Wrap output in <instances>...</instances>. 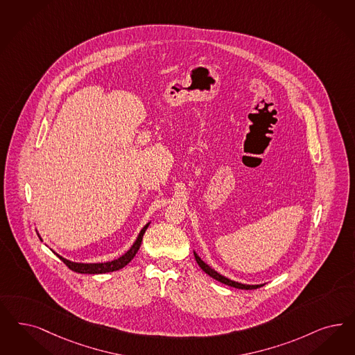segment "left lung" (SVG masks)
<instances>
[{
    "label": "left lung",
    "instance_id": "1",
    "mask_svg": "<svg viewBox=\"0 0 355 355\" xmlns=\"http://www.w3.org/2000/svg\"><path fill=\"white\" fill-rule=\"evenodd\" d=\"M194 256H196V262H198V265L200 266V269L203 270L209 277H212L214 279L221 282V283H224V284H227V286H231V287H234V288H241V290H254V288H259V287L263 286V284H256V286H253V284H243V283H239V282L231 281V279H228V278L220 275L218 271L211 269L207 263H205L200 258L198 257L196 253H194Z\"/></svg>",
    "mask_w": 355,
    "mask_h": 355
}]
</instances>
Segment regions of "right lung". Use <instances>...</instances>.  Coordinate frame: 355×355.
Returning <instances> with one entry per match:
<instances>
[{"label":"right lung","mask_w":355,"mask_h":355,"mask_svg":"<svg viewBox=\"0 0 355 355\" xmlns=\"http://www.w3.org/2000/svg\"><path fill=\"white\" fill-rule=\"evenodd\" d=\"M148 225H149V223L140 231L136 241L131 246V249L125 254H123L122 257L114 259L111 262H105V263H76V262H71L65 258L60 257L59 254H58V257L60 258L69 269L73 270L76 272H80V274H103V272H111V271L123 269L127 263L131 262V259L137 253V250L141 245V241H143V236L147 231Z\"/></svg>","instance_id":"right-lung-1"}]
</instances>
